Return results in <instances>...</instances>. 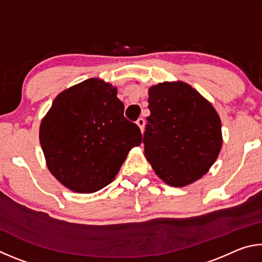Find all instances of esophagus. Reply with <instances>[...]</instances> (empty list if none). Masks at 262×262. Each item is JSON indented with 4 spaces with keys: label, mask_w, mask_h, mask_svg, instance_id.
<instances>
[{
    "label": "esophagus",
    "mask_w": 262,
    "mask_h": 262,
    "mask_svg": "<svg viewBox=\"0 0 262 262\" xmlns=\"http://www.w3.org/2000/svg\"><path fill=\"white\" fill-rule=\"evenodd\" d=\"M136 125L140 127V129H141V132L143 133V130H144V125H145V121H144V119L143 118H140L139 120L136 121Z\"/></svg>",
    "instance_id": "34e87169"
}]
</instances>
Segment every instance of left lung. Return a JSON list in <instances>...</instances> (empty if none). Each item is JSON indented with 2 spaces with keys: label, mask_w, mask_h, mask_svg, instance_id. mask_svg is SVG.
<instances>
[{
  "label": "left lung",
  "mask_w": 262,
  "mask_h": 262,
  "mask_svg": "<svg viewBox=\"0 0 262 262\" xmlns=\"http://www.w3.org/2000/svg\"><path fill=\"white\" fill-rule=\"evenodd\" d=\"M144 156L172 187L201 179L219 157L223 137L219 113L189 84L163 82L149 88Z\"/></svg>",
  "instance_id": "8db88e82"
}]
</instances>
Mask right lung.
<instances>
[{
  "label": "right lung",
  "mask_w": 262,
  "mask_h": 262,
  "mask_svg": "<svg viewBox=\"0 0 262 262\" xmlns=\"http://www.w3.org/2000/svg\"><path fill=\"white\" fill-rule=\"evenodd\" d=\"M118 89L89 78L53 101L39 128L46 165L76 193H95L114 180L128 152L142 142L137 125L123 117Z\"/></svg>",
  "instance_id": "add662e5"
}]
</instances>
